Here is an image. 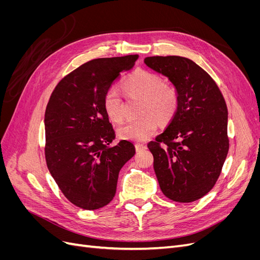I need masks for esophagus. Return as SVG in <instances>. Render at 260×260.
<instances>
[{
	"instance_id": "1",
	"label": "esophagus",
	"mask_w": 260,
	"mask_h": 260,
	"mask_svg": "<svg viewBox=\"0 0 260 260\" xmlns=\"http://www.w3.org/2000/svg\"><path fill=\"white\" fill-rule=\"evenodd\" d=\"M146 148V146L145 145H143V144H136V151H137V153H140V152H142L143 149H145Z\"/></svg>"
}]
</instances>
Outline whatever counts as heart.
Listing matches in <instances>:
<instances>
[{
  "mask_svg": "<svg viewBox=\"0 0 260 260\" xmlns=\"http://www.w3.org/2000/svg\"><path fill=\"white\" fill-rule=\"evenodd\" d=\"M122 86L130 98L141 99L139 114L143 116L120 125L117 130L120 139L144 142L155 135L158 121L167 123L175 117L179 106V92L174 84L164 82L159 75L138 69L125 78ZM103 107L112 121L120 122L123 119V101L116 86L105 92Z\"/></svg>",
  "mask_w": 260,
  "mask_h": 260,
  "instance_id": "heart-1",
  "label": "heart"
}]
</instances>
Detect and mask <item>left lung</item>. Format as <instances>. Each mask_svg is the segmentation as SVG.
Listing matches in <instances>:
<instances>
[{
	"mask_svg": "<svg viewBox=\"0 0 260 260\" xmlns=\"http://www.w3.org/2000/svg\"><path fill=\"white\" fill-rule=\"evenodd\" d=\"M144 62L174 83L180 99L166 130L147 144L160 190L174 202L198 201L216 184L229 152L224 98L191 59L152 56Z\"/></svg>",
	"mask_w": 260,
	"mask_h": 260,
	"instance_id": "obj_1",
	"label": "left lung"
}]
</instances>
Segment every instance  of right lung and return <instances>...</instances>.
<instances>
[{
    "mask_svg": "<svg viewBox=\"0 0 260 260\" xmlns=\"http://www.w3.org/2000/svg\"><path fill=\"white\" fill-rule=\"evenodd\" d=\"M138 58L127 55L85 62L62 78L46 105V166L65 198L79 208L95 210L112 202L119 171L136 154L129 141L109 146L116 135L103 98Z\"/></svg>",
    "mask_w": 260,
    "mask_h": 260,
    "instance_id": "1",
    "label": "right lung"
}]
</instances>
